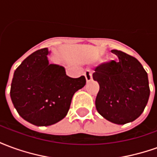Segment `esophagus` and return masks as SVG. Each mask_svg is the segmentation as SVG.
Returning <instances> with one entry per match:
<instances>
[{
    "label": "esophagus",
    "instance_id": "esophagus-1",
    "mask_svg": "<svg viewBox=\"0 0 157 157\" xmlns=\"http://www.w3.org/2000/svg\"><path fill=\"white\" fill-rule=\"evenodd\" d=\"M84 75L86 77V82H90L92 80V72L89 70H86L84 73Z\"/></svg>",
    "mask_w": 157,
    "mask_h": 157
}]
</instances>
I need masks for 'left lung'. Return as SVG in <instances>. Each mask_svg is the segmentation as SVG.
<instances>
[{
	"label": "left lung",
	"instance_id": "1",
	"mask_svg": "<svg viewBox=\"0 0 157 157\" xmlns=\"http://www.w3.org/2000/svg\"><path fill=\"white\" fill-rule=\"evenodd\" d=\"M118 60L102 64L92 77L99 84L96 109L103 118L116 124L138 118L150 97L148 75L138 59L113 49Z\"/></svg>",
	"mask_w": 157,
	"mask_h": 157
}]
</instances>
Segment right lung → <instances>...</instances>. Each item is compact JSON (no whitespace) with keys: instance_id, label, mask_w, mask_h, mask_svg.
Here are the masks:
<instances>
[{"instance_id":"right-lung-1","label":"right lung","mask_w":157,"mask_h":157,"mask_svg":"<svg viewBox=\"0 0 157 157\" xmlns=\"http://www.w3.org/2000/svg\"><path fill=\"white\" fill-rule=\"evenodd\" d=\"M47 48L33 52L16 69L11 99L18 114L36 126H48L65 118L75 92L86 78L66 75L64 66L48 62Z\"/></svg>"}]
</instances>
